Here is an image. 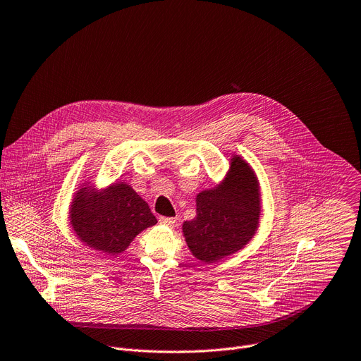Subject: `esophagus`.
Here are the masks:
<instances>
[{"instance_id":"34e87169","label":"esophagus","mask_w":361,"mask_h":361,"mask_svg":"<svg viewBox=\"0 0 361 361\" xmlns=\"http://www.w3.org/2000/svg\"><path fill=\"white\" fill-rule=\"evenodd\" d=\"M159 221H161L162 224H166V226H174V223L177 221V219H176V217H166V216H161V217H159Z\"/></svg>"}]
</instances>
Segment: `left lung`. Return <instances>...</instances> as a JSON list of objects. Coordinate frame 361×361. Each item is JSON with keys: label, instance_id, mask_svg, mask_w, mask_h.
Here are the masks:
<instances>
[{"label": "left lung", "instance_id": "1", "mask_svg": "<svg viewBox=\"0 0 361 361\" xmlns=\"http://www.w3.org/2000/svg\"><path fill=\"white\" fill-rule=\"evenodd\" d=\"M197 216L183 232L192 256L213 264L245 247L257 231L260 194L249 164L235 155L224 184L197 194Z\"/></svg>", "mask_w": 361, "mask_h": 361}]
</instances>
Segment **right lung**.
Returning <instances> with one entry per match:
<instances>
[{
	"label": "right lung",
	"instance_id": "add662e5",
	"mask_svg": "<svg viewBox=\"0 0 361 361\" xmlns=\"http://www.w3.org/2000/svg\"><path fill=\"white\" fill-rule=\"evenodd\" d=\"M71 223L86 246L118 255L157 219L133 187L115 183L101 192L80 188L71 207Z\"/></svg>",
	"mask_w": 361,
	"mask_h": 361
}]
</instances>
